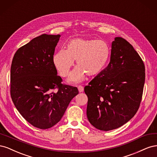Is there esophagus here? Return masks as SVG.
Wrapping results in <instances>:
<instances>
[{
  "label": "esophagus",
  "mask_w": 157,
  "mask_h": 157,
  "mask_svg": "<svg viewBox=\"0 0 157 157\" xmlns=\"http://www.w3.org/2000/svg\"><path fill=\"white\" fill-rule=\"evenodd\" d=\"M78 90L79 92H82L84 91V88L82 86H78Z\"/></svg>",
  "instance_id": "1"
}]
</instances>
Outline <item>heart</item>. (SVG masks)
<instances>
[{
    "mask_svg": "<svg viewBox=\"0 0 157 157\" xmlns=\"http://www.w3.org/2000/svg\"><path fill=\"white\" fill-rule=\"evenodd\" d=\"M111 49L103 40L75 39L67 44V50L60 49L53 56L56 70L63 77H67L77 61V66L67 78L69 84L82 82L86 75L96 77L105 69L110 58Z\"/></svg>",
    "mask_w": 157,
    "mask_h": 157,
    "instance_id": "b5f03b06",
    "label": "heart"
}]
</instances>
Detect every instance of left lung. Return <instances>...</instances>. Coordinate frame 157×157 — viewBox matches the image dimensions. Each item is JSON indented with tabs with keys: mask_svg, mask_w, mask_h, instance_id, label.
Segmentation results:
<instances>
[{
	"mask_svg": "<svg viewBox=\"0 0 157 157\" xmlns=\"http://www.w3.org/2000/svg\"><path fill=\"white\" fill-rule=\"evenodd\" d=\"M145 78L144 63L134 47L115 37L107 67L84 87L90 124L109 131L129 121L139 109Z\"/></svg>",
	"mask_w": 157,
	"mask_h": 157,
	"instance_id": "left-lung-1",
	"label": "left lung"
}]
</instances>
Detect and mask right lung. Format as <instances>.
I'll list each match as a JSON object with an SVG mask.
<instances>
[{"label": "right lung", "instance_id": "1", "mask_svg": "<svg viewBox=\"0 0 157 157\" xmlns=\"http://www.w3.org/2000/svg\"><path fill=\"white\" fill-rule=\"evenodd\" d=\"M61 35L42 34L19 48L10 69V94L14 105L31 124L48 129L62 118L77 87L63 85L53 63ZM58 88V91L53 90Z\"/></svg>", "mask_w": 157, "mask_h": 157}]
</instances>
